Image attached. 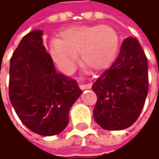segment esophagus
Segmentation results:
<instances>
[{"label": "esophagus", "mask_w": 159, "mask_h": 159, "mask_svg": "<svg viewBox=\"0 0 159 159\" xmlns=\"http://www.w3.org/2000/svg\"><path fill=\"white\" fill-rule=\"evenodd\" d=\"M80 89L81 90H86V89H90L91 88V84L89 83V84H80L79 85Z\"/></svg>", "instance_id": "esophagus-1"}]
</instances>
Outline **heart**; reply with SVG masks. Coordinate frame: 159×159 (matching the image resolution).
I'll list each match as a JSON object with an SVG mask.
<instances>
[{
    "label": "heart",
    "mask_w": 159,
    "mask_h": 159,
    "mask_svg": "<svg viewBox=\"0 0 159 159\" xmlns=\"http://www.w3.org/2000/svg\"><path fill=\"white\" fill-rule=\"evenodd\" d=\"M120 47L117 31L109 25L77 26L64 30L61 40L53 39L50 45L52 60L65 72H71L81 53L83 63L100 71L115 60Z\"/></svg>",
    "instance_id": "1"
}]
</instances>
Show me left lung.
<instances>
[{
    "instance_id": "left-lung-1",
    "label": "left lung",
    "mask_w": 159,
    "mask_h": 159,
    "mask_svg": "<svg viewBox=\"0 0 159 159\" xmlns=\"http://www.w3.org/2000/svg\"><path fill=\"white\" fill-rule=\"evenodd\" d=\"M148 61L138 40L127 38L110 69L92 85L93 116L102 129L121 130L138 119L148 94Z\"/></svg>"
}]
</instances>
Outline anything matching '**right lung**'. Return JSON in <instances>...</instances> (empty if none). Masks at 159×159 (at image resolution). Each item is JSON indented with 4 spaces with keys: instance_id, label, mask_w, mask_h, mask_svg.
I'll return each mask as SVG.
<instances>
[{
    "instance_id": "1",
    "label": "right lung",
    "mask_w": 159,
    "mask_h": 159,
    "mask_svg": "<svg viewBox=\"0 0 159 159\" xmlns=\"http://www.w3.org/2000/svg\"><path fill=\"white\" fill-rule=\"evenodd\" d=\"M42 30L22 39L10 59L8 96L21 121L36 134H60L82 94L76 82L55 70L42 42Z\"/></svg>"
}]
</instances>
